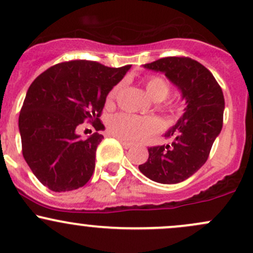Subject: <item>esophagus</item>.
Returning a JSON list of instances; mask_svg holds the SVG:
<instances>
[{
    "mask_svg": "<svg viewBox=\"0 0 253 253\" xmlns=\"http://www.w3.org/2000/svg\"><path fill=\"white\" fill-rule=\"evenodd\" d=\"M119 142L122 143V146H123V147L126 148V149H129V148H131V147H132L131 143L126 142V141H124V140H121V138H119Z\"/></svg>",
    "mask_w": 253,
    "mask_h": 253,
    "instance_id": "esophagus-1",
    "label": "esophagus"
}]
</instances>
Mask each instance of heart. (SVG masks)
<instances>
[{
  "label": "heart",
  "instance_id": "obj_1",
  "mask_svg": "<svg viewBox=\"0 0 253 253\" xmlns=\"http://www.w3.org/2000/svg\"><path fill=\"white\" fill-rule=\"evenodd\" d=\"M121 89V84L113 86L107 95V104H112ZM146 90L154 101H163L170 93V86L164 78L152 76L146 81ZM108 131L113 136L129 142H140L159 129V123L153 117H137L119 113L107 122Z\"/></svg>",
  "mask_w": 253,
  "mask_h": 253
}]
</instances>
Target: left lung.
<instances>
[{
	"mask_svg": "<svg viewBox=\"0 0 253 253\" xmlns=\"http://www.w3.org/2000/svg\"><path fill=\"white\" fill-rule=\"evenodd\" d=\"M145 69L163 72L181 91L186 108L165 137L170 145L148 148V159L138 165L141 172L158 183L172 184L191 177L205 164L223 126L224 97L212 73L186 56H168Z\"/></svg>",
	"mask_w": 253,
	"mask_h": 253,
	"instance_id": "8db88e82",
	"label": "left lung"
}]
</instances>
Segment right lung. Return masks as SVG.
<instances>
[{
    "instance_id": "add662e5",
    "label": "right lung",
    "mask_w": 253,
    "mask_h": 253,
    "mask_svg": "<svg viewBox=\"0 0 253 253\" xmlns=\"http://www.w3.org/2000/svg\"><path fill=\"white\" fill-rule=\"evenodd\" d=\"M131 65L107 67L96 61L56 64L30 85L20 115L23 156L34 175L53 192L83 187L93 175L95 153L104 136L78 134L85 121L101 129L106 97Z\"/></svg>"
}]
</instances>
